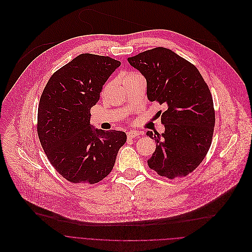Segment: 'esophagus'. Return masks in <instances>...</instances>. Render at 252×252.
<instances>
[{
  "label": "esophagus",
  "instance_id": "34e87169",
  "mask_svg": "<svg viewBox=\"0 0 252 252\" xmlns=\"http://www.w3.org/2000/svg\"><path fill=\"white\" fill-rule=\"evenodd\" d=\"M140 135H141V133H140V132H137V131H134V130L127 132V137H128V138H130V139H133V138L139 137Z\"/></svg>",
  "mask_w": 252,
  "mask_h": 252
}]
</instances>
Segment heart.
I'll use <instances>...</instances> for the list:
<instances>
[{
	"label": "heart",
	"instance_id": "heart-1",
	"mask_svg": "<svg viewBox=\"0 0 252 252\" xmlns=\"http://www.w3.org/2000/svg\"><path fill=\"white\" fill-rule=\"evenodd\" d=\"M140 77H142V76L137 72H123L120 75V79H121L123 84H125L129 81H133V80H135L137 78H140Z\"/></svg>",
	"mask_w": 252,
	"mask_h": 252
}]
</instances>
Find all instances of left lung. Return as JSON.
<instances>
[{
    "label": "left lung",
    "mask_w": 252,
    "mask_h": 252,
    "mask_svg": "<svg viewBox=\"0 0 252 252\" xmlns=\"http://www.w3.org/2000/svg\"><path fill=\"white\" fill-rule=\"evenodd\" d=\"M128 63L146 78L150 101L166 107L157 113L165 132H147L157 143L149 168L168 179L187 176L212 144L216 116L209 86L194 65L165 47L146 50Z\"/></svg>",
    "instance_id": "obj_1"
}]
</instances>
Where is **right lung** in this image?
Here are the masks:
<instances>
[{
    "instance_id": "1",
    "label": "right lung",
    "mask_w": 252,
    "mask_h": 252,
    "mask_svg": "<svg viewBox=\"0 0 252 252\" xmlns=\"http://www.w3.org/2000/svg\"><path fill=\"white\" fill-rule=\"evenodd\" d=\"M121 64L109 57L82 54L56 71L40 96L37 134L58 173L73 184H95L112 171L127 136L95 129L90 109Z\"/></svg>"
}]
</instances>
